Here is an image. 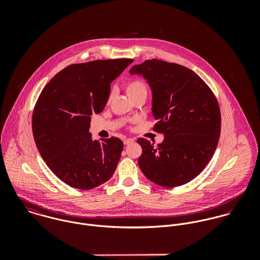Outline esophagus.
Segmentation results:
<instances>
[{
	"label": "esophagus",
	"mask_w": 260,
	"mask_h": 260,
	"mask_svg": "<svg viewBox=\"0 0 260 260\" xmlns=\"http://www.w3.org/2000/svg\"><path fill=\"white\" fill-rule=\"evenodd\" d=\"M124 144L125 145H129V144H131V143H133L134 142V140L133 139H131V138H127V139H124Z\"/></svg>",
	"instance_id": "1"
}]
</instances>
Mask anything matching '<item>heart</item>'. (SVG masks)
<instances>
[{
    "mask_svg": "<svg viewBox=\"0 0 260 260\" xmlns=\"http://www.w3.org/2000/svg\"><path fill=\"white\" fill-rule=\"evenodd\" d=\"M126 91H127L128 95L130 96V98L140 95V94L147 95V86L143 80L133 79L127 83Z\"/></svg>",
    "mask_w": 260,
    "mask_h": 260,
    "instance_id": "obj_1",
    "label": "heart"
}]
</instances>
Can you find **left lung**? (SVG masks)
<instances>
[{"instance_id":"obj_1","label":"left lung","mask_w":260,"mask_h":260,"mask_svg":"<svg viewBox=\"0 0 260 260\" xmlns=\"http://www.w3.org/2000/svg\"><path fill=\"white\" fill-rule=\"evenodd\" d=\"M152 91L154 130L164 134L154 145L145 138L138 164L150 181L164 187L183 185L205 168L217 147L221 117L217 100L206 83L184 66L147 60L133 66Z\"/></svg>"}]
</instances>
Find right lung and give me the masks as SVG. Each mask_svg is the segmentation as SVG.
<instances>
[{
    "mask_svg": "<svg viewBox=\"0 0 260 260\" xmlns=\"http://www.w3.org/2000/svg\"><path fill=\"white\" fill-rule=\"evenodd\" d=\"M132 59L96 60L66 67L43 89L32 129L38 150L67 185L89 190L108 181L123 150L117 138L93 140L91 116L103 111L112 82Z\"/></svg>",
    "mask_w": 260,
    "mask_h": 260,
    "instance_id": "1",
    "label": "right lung"
}]
</instances>
